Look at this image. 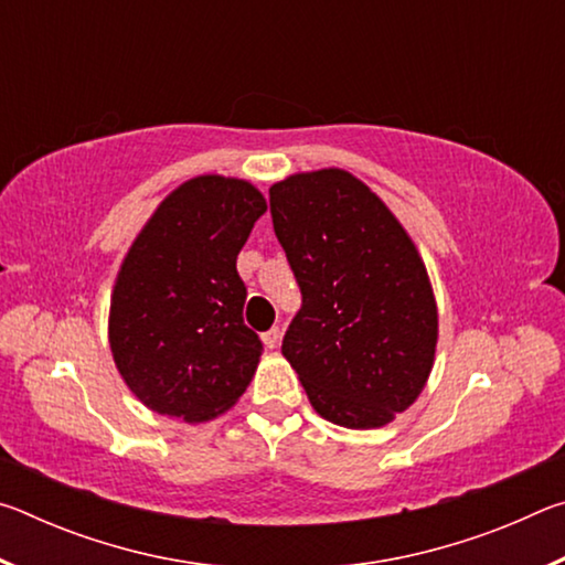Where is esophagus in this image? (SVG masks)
Here are the masks:
<instances>
[{"label": "esophagus", "instance_id": "34e87169", "mask_svg": "<svg viewBox=\"0 0 565 565\" xmlns=\"http://www.w3.org/2000/svg\"><path fill=\"white\" fill-rule=\"evenodd\" d=\"M262 341H264L266 349H276V347H279V341H281V329L274 327L269 331H264L262 333Z\"/></svg>", "mask_w": 565, "mask_h": 565}]
</instances>
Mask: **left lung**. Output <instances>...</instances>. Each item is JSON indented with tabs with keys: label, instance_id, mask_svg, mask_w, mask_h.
<instances>
[{
	"label": "left lung",
	"instance_id": "left-lung-1",
	"mask_svg": "<svg viewBox=\"0 0 565 565\" xmlns=\"http://www.w3.org/2000/svg\"><path fill=\"white\" fill-rule=\"evenodd\" d=\"M301 309L281 353L317 414L379 428L431 374L438 313L414 242L388 206L343 169L294 174L269 189Z\"/></svg>",
	"mask_w": 565,
	"mask_h": 565
}]
</instances>
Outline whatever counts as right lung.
I'll list each match as a JSON object with an SVG mask.
<instances>
[{"mask_svg": "<svg viewBox=\"0 0 565 565\" xmlns=\"http://www.w3.org/2000/svg\"><path fill=\"white\" fill-rule=\"evenodd\" d=\"M264 212L248 181L206 174L171 191L134 238L114 284L109 347L131 394L157 414L214 418L259 366L236 256Z\"/></svg>", "mask_w": 565, "mask_h": 565, "instance_id": "right-lung-1", "label": "right lung"}]
</instances>
